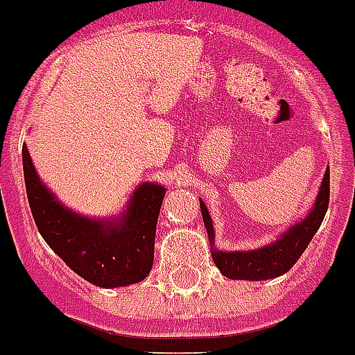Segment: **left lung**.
I'll return each instance as SVG.
<instances>
[{"label":"left lung","mask_w":355,"mask_h":355,"mask_svg":"<svg viewBox=\"0 0 355 355\" xmlns=\"http://www.w3.org/2000/svg\"><path fill=\"white\" fill-rule=\"evenodd\" d=\"M329 178H331V174H329L327 168L318 196H316L315 206L304 220L291 225L288 231H284L283 236L268 243V245L254 250H241V252L240 250H236V252L216 250L213 247L215 234H213L211 216H209L205 202L199 200L202 220H205L209 245H211L213 261H215L216 268L222 272V275L229 279H241V281H265V279H274L286 274L297 263V259L302 256V252L309 245V241L315 236L320 224L324 220L325 211L329 208Z\"/></svg>","instance_id":"obj_1"}]
</instances>
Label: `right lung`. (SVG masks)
<instances>
[{
  "label": "right lung",
  "instance_id": "add662e5",
  "mask_svg": "<svg viewBox=\"0 0 355 355\" xmlns=\"http://www.w3.org/2000/svg\"><path fill=\"white\" fill-rule=\"evenodd\" d=\"M28 202L39 233L71 270L99 288L140 283L155 259V234L165 188L144 183L117 218L92 220L65 208L40 181L23 146Z\"/></svg>",
  "mask_w": 355,
  "mask_h": 355
}]
</instances>
